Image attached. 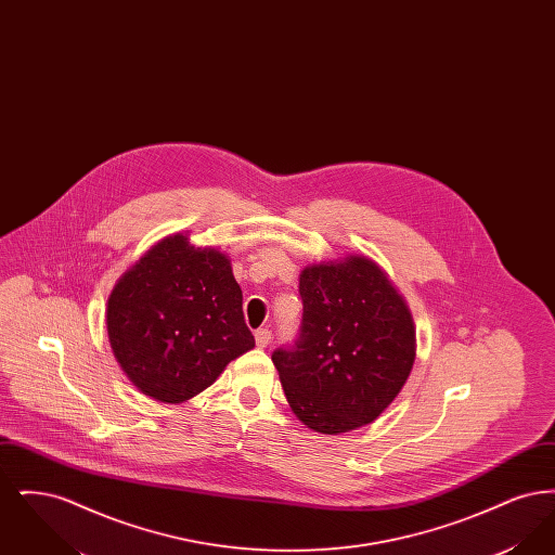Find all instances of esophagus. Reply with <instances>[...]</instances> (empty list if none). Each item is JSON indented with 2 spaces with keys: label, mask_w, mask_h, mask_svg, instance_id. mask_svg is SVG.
Returning <instances> with one entry per match:
<instances>
[{
  "label": "esophagus",
  "mask_w": 555,
  "mask_h": 555,
  "mask_svg": "<svg viewBox=\"0 0 555 555\" xmlns=\"http://www.w3.org/2000/svg\"><path fill=\"white\" fill-rule=\"evenodd\" d=\"M270 339H272V333L268 328H258L256 331V345L258 347L264 349L266 345L270 344Z\"/></svg>",
  "instance_id": "esophagus-1"
}]
</instances>
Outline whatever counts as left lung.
<instances>
[{
    "label": "left lung",
    "mask_w": 555,
    "mask_h": 555,
    "mask_svg": "<svg viewBox=\"0 0 555 555\" xmlns=\"http://www.w3.org/2000/svg\"><path fill=\"white\" fill-rule=\"evenodd\" d=\"M297 339L272 351L293 414L322 435L372 423L414 364V322L387 274L364 256L308 266Z\"/></svg>",
    "instance_id": "1"
}]
</instances>
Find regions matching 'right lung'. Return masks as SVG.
I'll return each mask as SVG.
<instances>
[{
	"mask_svg": "<svg viewBox=\"0 0 555 555\" xmlns=\"http://www.w3.org/2000/svg\"><path fill=\"white\" fill-rule=\"evenodd\" d=\"M107 337L132 385L164 403L202 393L256 345L229 258L181 233L162 238L116 283Z\"/></svg>",
	"mask_w": 555,
	"mask_h": 555,
	"instance_id": "right-lung-1",
	"label": "right lung"
}]
</instances>
